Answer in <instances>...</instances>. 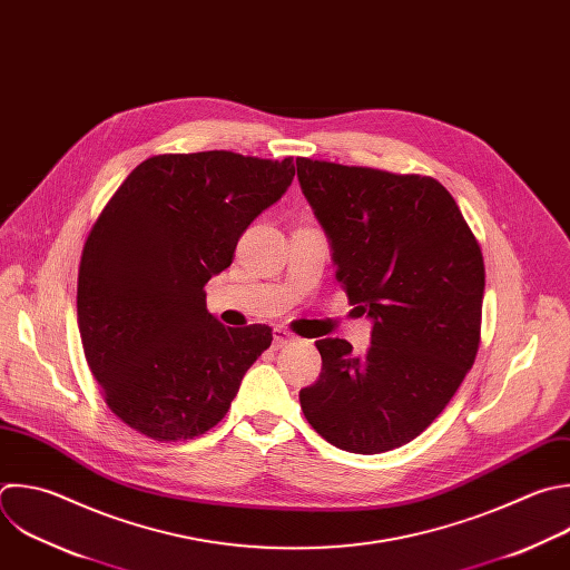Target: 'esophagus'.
<instances>
[{"mask_svg":"<svg viewBox=\"0 0 570 570\" xmlns=\"http://www.w3.org/2000/svg\"><path fill=\"white\" fill-rule=\"evenodd\" d=\"M291 342H295V333H291L288 328H282V326L273 328V346L275 348H282V346H286Z\"/></svg>","mask_w":570,"mask_h":570,"instance_id":"34e87169","label":"esophagus"}]
</instances>
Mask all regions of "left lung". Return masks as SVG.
I'll return each mask as SVG.
<instances>
[{
	"mask_svg": "<svg viewBox=\"0 0 570 570\" xmlns=\"http://www.w3.org/2000/svg\"><path fill=\"white\" fill-rule=\"evenodd\" d=\"M326 230L335 279L373 320L353 355L324 337L320 377L299 392L311 428L353 454L414 441L452 401L481 342L485 266L456 202L432 176L297 158Z\"/></svg>",
	"mask_w": 570,
	"mask_h": 570,
	"instance_id": "obj_1",
	"label": "left lung"
}]
</instances>
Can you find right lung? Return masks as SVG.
I'll use <instances>...</instances> for the list:
<instances>
[{"label":"right lung","mask_w":570,"mask_h":570,"mask_svg":"<svg viewBox=\"0 0 570 570\" xmlns=\"http://www.w3.org/2000/svg\"><path fill=\"white\" fill-rule=\"evenodd\" d=\"M293 176L291 156L158 154L131 169L91 226L80 340L107 407L138 434L176 443L210 432L271 346L268 326H224L204 286Z\"/></svg>","instance_id":"1"}]
</instances>
